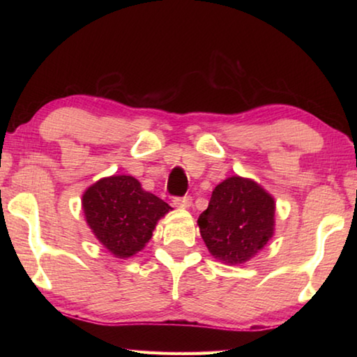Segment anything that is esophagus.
<instances>
[{"label": "esophagus", "mask_w": 357, "mask_h": 357, "mask_svg": "<svg viewBox=\"0 0 357 357\" xmlns=\"http://www.w3.org/2000/svg\"><path fill=\"white\" fill-rule=\"evenodd\" d=\"M173 204L176 208H183V209H185V208H189L190 204H192V197H174L173 198Z\"/></svg>", "instance_id": "34e87169"}]
</instances>
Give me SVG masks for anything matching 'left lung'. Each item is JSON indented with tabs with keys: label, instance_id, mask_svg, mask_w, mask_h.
<instances>
[{
	"label": "left lung",
	"instance_id": "8db88e82",
	"mask_svg": "<svg viewBox=\"0 0 357 357\" xmlns=\"http://www.w3.org/2000/svg\"><path fill=\"white\" fill-rule=\"evenodd\" d=\"M274 213V198L255 181L233 176L213 190L208 209L198 217V227L214 258L241 264L273 238Z\"/></svg>",
	"mask_w": 357,
	"mask_h": 357
}]
</instances>
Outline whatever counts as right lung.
<instances>
[{"mask_svg": "<svg viewBox=\"0 0 357 357\" xmlns=\"http://www.w3.org/2000/svg\"><path fill=\"white\" fill-rule=\"evenodd\" d=\"M82 204L94 236L116 258L140 252L153 236L157 220L172 209L126 174L98 181L84 192Z\"/></svg>", "mask_w": 357, "mask_h": 357, "instance_id": "1", "label": "right lung"}]
</instances>
